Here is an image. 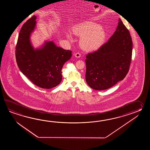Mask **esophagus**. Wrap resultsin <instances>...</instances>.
I'll list each match as a JSON object with an SVG mask.
<instances>
[{
  "label": "esophagus",
  "mask_w": 150,
  "mask_h": 150,
  "mask_svg": "<svg viewBox=\"0 0 150 150\" xmlns=\"http://www.w3.org/2000/svg\"><path fill=\"white\" fill-rule=\"evenodd\" d=\"M74 56L76 58H79L81 56V54L79 52H76V54H74Z\"/></svg>",
  "instance_id": "obj_1"
}]
</instances>
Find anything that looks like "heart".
<instances>
[{"instance_id":"obj_1","label":"heart","mask_w":150,"mask_h":150,"mask_svg":"<svg viewBox=\"0 0 150 150\" xmlns=\"http://www.w3.org/2000/svg\"><path fill=\"white\" fill-rule=\"evenodd\" d=\"M74 35L80 38L79 45L87 51L96 50L100 48L105 41L106 34L102 26L97 23L88 21L74 26L72 30ZM67 38L71 39V35L67 33Z\"/></svg>"}]
</instances>
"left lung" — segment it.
I'll return each mask as SVG.
<instances>
[{
  "instance_id": "1",
  "label": "left lung",
  "mask_w": 150,
  "mask_h": 150,
  "mask_svg": "<svg viewBox=\"0 0 150 150\" xmlns=\"http://www.w3.org/2000/svg\"><path fill=\"white\" fill-rule=\"evenodd\" d=\"M132 51L130 32L119 19L108 41L86 56V81L93 89H108L125 78L129 70Z\"/></svg>"
}]
</instances>
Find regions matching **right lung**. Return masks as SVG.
Wrapping results in <instances>:
<instances>
[{
  "mask_svg": "<svg viewBox=\"0 0 150 150\" xmlns=\"http://www.w3.org/2000/svg\"><path fill=\"white\" fill-rule=\"evenodd\" d=\"M36 16H32L20 30L16 43V57L20 71L36 86L50 89L62 79V69L72 56V51L58 47L53 41H45L35 48L30 35L36 27Z\"/></svg>",
  "mask_w": 150,
  "mask_h": 150,
  "instance_id": "obj_1",
  "label": "right lung"
}]
</instances>
